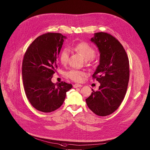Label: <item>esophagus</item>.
<instances>
[{
	"label": "esophagus",
	"mask_w": 150,
	"mask_h": 150,
	"mask_svg": "<svg viewBox=\"0 0 150 150\" xmlns=\"http://www.w3.org/2000/svg\"><path fill=\"white\" fill-rule=\"evenodd\" d=\"M82 86H83L82 85H81V84H75L74 85V88L81 87H82Z\"/></svg>",
	"instance_id": "1"
}]
</instances>
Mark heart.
<instances>
[{"label":"heart","mask_w":150,"mask_h":150,"mask_svg":"<svg viewBox=\"0 0 150 150\" xmlns=\"http://www.w3.org/2000/svg\"><path fill=\"white\" fill-rule=\"evenodd\" d=\"M75 51L78 52L84 58L86 61H88L92 59L95 56V49L88 43L86 42H81L75 45L73 47ZM69 56V50L67 47L63 48L60 52L59 56V61L63 64H66L67 63ZM85 75V73L78 71L76 69H72L67 73V76L71 79L72 80L79 82L82 81L83 76Z\"/></svg>","instance_id":"b5f03b06"}]
</instances>
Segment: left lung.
<instances>
[{"instance_id":"8db88e82","label":"left lung","mask_w":150,"mask_h":150,"mask_svg":"<svg viewBox=\"0 0 150 150\" xmlns=\"http://www.w3.org/2000/svg\"><path fill=\"white\" fill-rule=\"evenodd\" d=\"M91 40L100 53L99 64L92 76L100 86L96 92L92 89L86 101L94 113L105 116L116 110L125 97L129 76L128 58L122 45L110 34L95 33Z\"/></svg>"}]
</instances>
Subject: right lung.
Listing matches in <instances>:
<instances>
[{"instance_id":"1","label":"right lung","mask_w":150,"mask_h":150,"mask_svg":"<svg viewBox=\"0 0 150 150\" xmlns=\"http://www.w3.org/2000/svg\"><path fill=\"white\" fill-rule=\"evenodd\" d=\"M65 38L59 33L44 34L34 40L24 55L22 78L25 92L29 103L42 112H52L60 107L66 92L72 87L65 82L54 84L51 81Z\"/></svg>"}]
</instances>
